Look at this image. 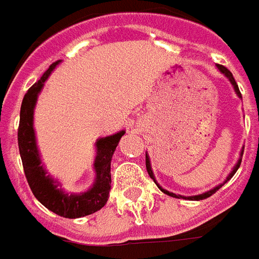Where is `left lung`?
I'll return each instance as SVG.
<instances>
[{"instance_id": "obj_1", "label": "left lung", "mask_w": 259, "mask_h": 259, "mask_svg": "<svg viewBox=\"0 0 259 259\" xmlns=\"http://www.w3.org/2000/svg\"><path fill=\"white\" fill-rule=\"evenodd\" d=\"M217 69L220 70L221 73H222V74L225 75L226 78H228V80H229L230 84H232V85H233V90H235L236 95L239 96V98H240V99H241V94H240V91H239V87H237V84H236L235 78H233V74H232V73H230L229 70L226 69V67H224V66L217 65ZM243 152H244V148L241 149L240 156H239V160H237V161H236V164H235V165H233V168H232V171H230L229 175H228V177H226V179H225V181H224V182H222V184L217 185V186H215V188H212V189L207 190V192H204V193L196 194V196H182V194H175V193H172V192H168V190H165V189H164V188H161V186H160V185L157 184V181H156V178H154V174H153L152 164H150V157H149L148 152H146V169H148V172H149V175H150V178H152L153 181H154V184L157 185V188H158V189H160V190H161V192H163V193L168 194V196H171V197H175V199H185V200H204V199H207V197H209V196H212V194H214L215 192H217V190H218V189H221V188H222V186H224V185H225L226 182H228V181H229V179L232 178V177H233V175H235L236 171H237V169H239V167H240V164H241V157H243Z\"/></svg>"}]
</instances>
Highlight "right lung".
I'll return each instance as SVG.
<instances>
[{
    "mask_svg": "<svg viewBox=\"0 0 259 259\" xmlns=\"http://www.w3.org/2000/svg\"><path fill=\"white\" fill-rule=\"evenodd\" d=\"M59 63L60 60L52 63L44 75L24 95L20 107V122L18 131L19 152L26 178L35 199L50 211L63 218H80L94 214L107 203L109 192L111 189V157L125 131L121 130L113 135L96 139V154L94 160L95 181L88 190L82 193H67L62 188L59 179L52 178V175L45 168L37 146L34 131V109L37 105L39 92L44 88L45 81L48 80L51 73Z\"/></svg>",
    "mask_w": 259,
    "mask_h": 259,
    "instance_id": "add662e5",
    "label": "right lung"
}]
</instances>
